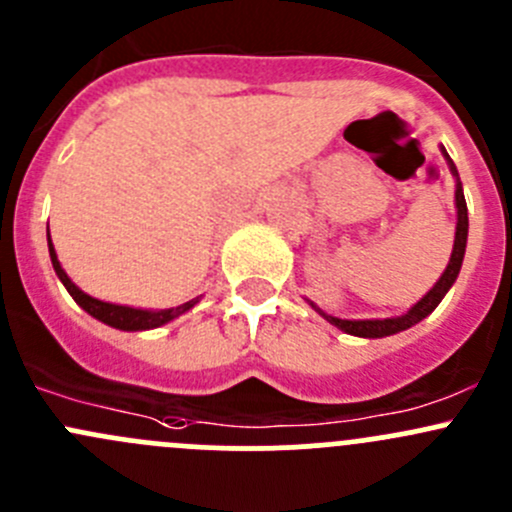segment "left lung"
<instances>
[{
	"label": "left lung",
	"instance_id": "8db88e82",
	"mask_svg": "<svg viewBox=\"0 0 512 512\" xmlns=\"http://www.w3.org/2000/svg\"><path fill=\"white\" fill-rule=\"evenodd\" d=\"M443 158H446L448 170L456 178V237H453V252L451 260H448L446 270L443 275L438 277V282L423 294L421 299L409 309V312L399 314V317H386V319H339L327 314L324 309H319L312 299H307L309 307L314 309L317 314H322L329 324H334L337 329H342L344 334H352V337H361V339H381V337H391V334H399L404 329H411L414 324L426 319L433 309L441 304V299L446 297L448 289L453 287V282L458 280V272H461L463 257H466V242H468V208H466V198H463V185L461 178H458L456 163H453L451 156L446 153V148L441 146Z\"/></svg>",
	"mask_w": 512,
	"mask_h": 512
}]
</instances>
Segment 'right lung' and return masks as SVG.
Returning <instances> with one entry per match:
<instances>
[{
  "label": "right lung",
  "instance_id": "right-lung-1",
  "mask_svg": "<svg viewBox=\"0 0 512 512\" xmlns=\"http://www.w3.org/2000/svg\"><path fill=\"white\" fill-rule=\"evenodd\" d=\"M46 240H49V257H51V265H54L56 277L61 280V285L69 289V294L74 297V302L79 304L84 312H89L91 317L98 319V322L108 324V327H113V329H121V332H146V329L163 327V324L178 319L180 314L190 312V309L200 302V297H203V294H200V297H193V299H188V302L178 304V307H170V309H141V307H128V304L103 302V299L91 297V294H86L84 289H79L74 282H71V277L66 275L64 267H61V262H59V257H56L51 235L46 237Z\"/></svg>",
  "mask_w": 512,
  "mask_h": 512
}]
</instances>
